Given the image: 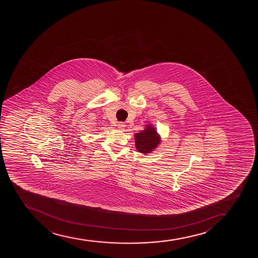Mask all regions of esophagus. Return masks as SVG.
Wrapping results in <instances>:
<instances>
[{"label":"esophagus","instance_id":"34e87169","mask_svg":"<svg viewBox=\"0 0 258 258\" xmlns=\"http://www.w3.org/2000/svg\"><path fill=\"white\" fill-rule=\"evenodd\" d=\"M118 127L120 129V130H123L124 129V126H125V124H124V123H123V122H118Z\"/></svg>","mask_w":258,"mask_h":258}]
</instances>
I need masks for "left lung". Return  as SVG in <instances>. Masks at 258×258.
I'll return each instance as SVG.
<instances>
[{
    "label": "left lung",
    "mask_w": 258,
    "mask_h": 258,
    "mask_svg": "<svg viewBox=\"0 0 258 258\" xmlns=\"http://www.w3.org/2000/svg\"><path fill=\"white\" fill-rule=\"evenodd\" d=\"M160 138L157 135V131L151 125L145 128V130L135 134V143L138 151L146 154L153 151L159 145Z\"/></svg>",
    "instance_id": "1"
}]
</instances>
